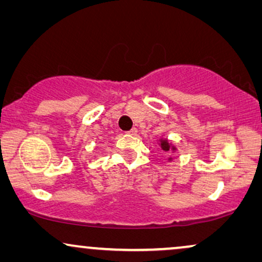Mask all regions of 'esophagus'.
<instances>
[{
	"mask_svg": "<svg viewBox=\"0 0 262 262\" xmlns=\"http://www.w3.org/2000/svg\"><path fill=\"white\" fill-rule=\"evenodd\" d=\"M127 134L131 135V136H136V135H137V128H136V127L131 128L130 131H127Z\"/></svg>",
	"mask_w": 262,
	"mask_h": 262,
	"instance_id": "obj_1",
	"label": "esophagus"
}]
</instances>
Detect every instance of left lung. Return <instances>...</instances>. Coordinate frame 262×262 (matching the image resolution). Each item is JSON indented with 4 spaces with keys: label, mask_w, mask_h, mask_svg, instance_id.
I'll return each mask as SVG.
<instances>
[{
    "label": "left lung",
    "mask_w": 262,
    "mask_h": 262,
    "mask_svg": "<svg viewBox=\"0 0 262 262\" xmlns=\"http://www.w3.org/2000/svg\"><path fill=\"white\" fill-rule=\"evenodd\" d=\"M160 145H161V149L163 150L164 152H168L169 150H177V148L173 144H170L169 142L167 141V139H160ZM169 160H171V157H169Z\"/></svg>",
    "instance_id": "obj_1"
}]
</instances>
